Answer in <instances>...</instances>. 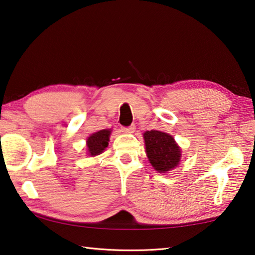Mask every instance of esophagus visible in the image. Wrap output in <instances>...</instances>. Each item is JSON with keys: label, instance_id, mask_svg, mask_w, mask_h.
I'll return each instance as SVG.
<instances>
[{"label": "esophagus", "instance_id": "esophagus-1", "mask_svg": "<svg viewBox=\"0 0 255 255\" xmlns=\"http://www.w3.org/2000/svg\"><path fill=\"white\" fill-rule=\"evenodd\" d=\"M135 129H136L135 125H131V126H129V127L123 128V131L126 132V133H132L133 131H135Z\"/></svg>", "mask_w": 255, "mask_h": 255}]
</instances>
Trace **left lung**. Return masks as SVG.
Wrapping results in <instances>:
<instances>
[{"label":"left lung","mask_w":255,"mask_h":255,"mask_svg":"<svg viewBox=\"0 0 255 255\" xmlns=\"http://www.w3.org/2000/svg\"><path fill=\"white\" fill-rule=\"evenodd\" d=\"M143 140L148 159L157 172L167 173L178 165L182 151L169 133L149 130L143 133Z\"/></svg>","instance_id":"8db88e82"}]
</instances>
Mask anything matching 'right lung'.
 I'll use <instances>...</instances> for the list:
<instances>
[{
  "label": "right lung",
  "instance_id": "right-lung-1",
  "mask_svg": "<svg viewBox=\"0 0 255 255\" xmlns=\"http://www.w3.org/2000/svg\"><path fill=\"white\" fill-rule=\"evenodd\" d=\"M112 130L110 129H103L95 133H92L87 139L88 154L90 156L100 155L106 148L108 147V141Z\"/></svg>",
  "mask_w": 255,
  "mask_h": 255
}]
</instances>
